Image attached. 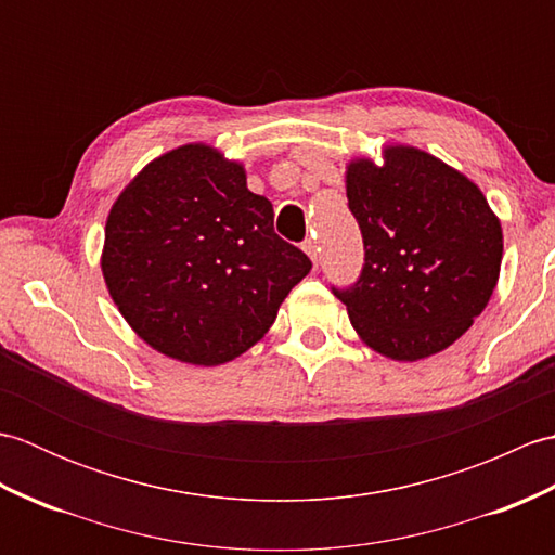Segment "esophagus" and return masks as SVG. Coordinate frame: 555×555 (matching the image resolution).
Here are the masks:
<instances>
[{"label":"esophagus","instance_id":"1","mask_svg":"<svg viewBox=\"0 0 555 555\" xmlns=\"http://www.w3.org/2000/svg\"><path fill=\"white\" fill-rule=\"evenodd\" d=\"M302 250L308 253L312 262L317 264V257H320V247H317V243H314V241H305V243H302Z\"/></svg>","mask_w":555,"mask_h":555}]
</instances>
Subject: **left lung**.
Returning a JSON list of instances; mask_svg holds the SVG:
<instances>
[{"mask_svg":"<svg viewBox=\"0 0 555 555\" xmlns=\"http://www.w3.org/2000/svg\"><path fill=\"white\" fill-rule=\"evenodd\" d=\"M350 159L346 195L364 241L356 286L334 288L372 350L417 362L453 346L499 284L503 231L465 173L412 145Z\"/></svg>","mask_w":555,"mask_h":555,"instance_id":"1","label":"left lung"}]
</instances>
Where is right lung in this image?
Here are the masks:
<instances>
[{
    "instance_id": "add662e5",
    "label": "right lung",
    "mask_w": 555,
    "mask_h": 555,
    "mask_svg": "<svg viewBox=\"0 0 555 555\" xmlns=\"http://www.w3.org/2000/svg\"><path fill=\"white\" fill-rule=\"evenodd\" d=\"M102 276L128 326L162 356L217 367L274 324L310 257L274 233L241 162L188 143L143 167L109 209Z\"/></svg>"
}]
</instances>
